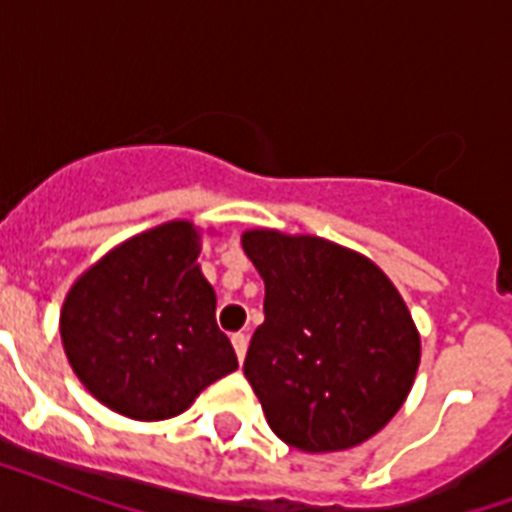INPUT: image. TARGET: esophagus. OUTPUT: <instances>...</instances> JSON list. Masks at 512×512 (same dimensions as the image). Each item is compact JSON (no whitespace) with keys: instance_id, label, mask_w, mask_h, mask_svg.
Returning <instances> with one entry per match:
<instances>
[{"instance_id":"esophagus-1","label":"esophagus","mask_w":512,"mask_h":512,"mask_svg":"<svg viewBox=\"0 0 512 512\" xmlns=\"http://www.w3.org/2000/svg\"><path fill=\"white\" fill-rule=\"evenodd\" d=\"M231 342H233V350H236V356H239V361H244V356H247L249 337L244 335V332H236V335L231 337Z\"/></svg>"}]
</instances>
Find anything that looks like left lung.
<instances>
[{
  "label": "left lung",
  "mask_w": 512,
  "mask_h": 512,
  "mask_svg": "<svg viewBox=\"0 0 512 512\" xmlns=\"http://www.w3.org/2000/svg\"><path fill=\"white\" fill-rule=\"evenodd\" d=\"M241 247L265 284L244 374L271 430L300 452L380 433L420 366V332L380 265L311 233L252 228Z\"/></svg>",
  "instance_id": "obj_1"
}]
</instances>
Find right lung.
I'll list each match as a JSON object with an SVG mask.
<instances>
[{
    "mask_svg": "<svg viewBox=\"0 0 512 512\" xmlns=\"http://www.w3.org/2000/svg\"><path fill=\"white\" fill-rule=\"evenodd\" d=\"M201 231L170 220L108 249L71 284L60 340L74 374L111 412L159 422L239 369L196 263Z\"/></svg>",
    "mask_w": 512,
    "mask_h": 512,
    "instance_id": "right-lung-1",
    "label": "right lung"
}]
</instances>
